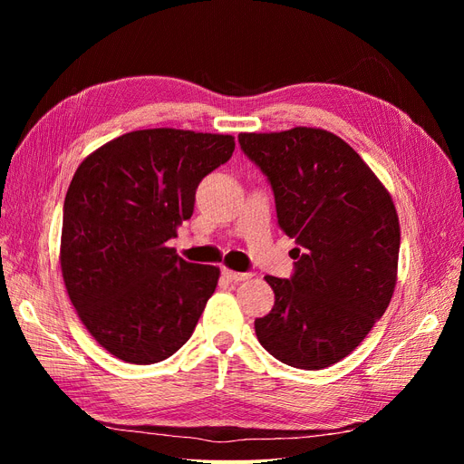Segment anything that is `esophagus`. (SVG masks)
Returning <instances> with one entry per match:
<instances>
[{
	"label": "esophagus",
	"mask_w": 464,
	"mask_h": 464,
	"mask_svg": "<svg viewBox=\"0 0 464 464\" xmlns=\"http://www.w3.org/2000/svg\"><path fill=\"white\" fill-rule=\"evenodd\" d=\"M222 275L227 276L228 280H232V283H244V280L254 276L251 273H237V271H232V269H222Z\"/></svg>",
	"instance_id": "obj_1"
}]
</instances>
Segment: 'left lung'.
<instances>
[{
    "label": "left lung",
    "instance_id": "8db88e82",
    "mask_svg": "<svg viewBox=\"0 0 464 464\" xmlns=\"http://www.w3.org/2000/svg\"><path fill=\"white\" fill-rule=\"evenodd\" d=\"M237 141L271 181L278 227L298 244L290 278L265 276L275 305L256 319L257 339L292 368H329L366 339L395 292V203L331 131L240 133Z\"/></svg>",
    "mask_w": 464,
    "mask_h": 464
}]
</instances>
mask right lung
I'll use <instances>...</instances> for the list:
<instances>
[{"label":"right lung","instance_id":"right-lung-1","mask_svg":"<svg viewBox=\"0 0 464 464\" xmlns=\"http://www.w3.org/2000/svg\"><path fill=\"white\" fill-rule=\"evenodd\" d=\"M234 147L232 135L139 130L79 164L63 203L62 275L82 325L110 354L145 366L188 343L220 269L178 257L168 240Z\"/></svg>","mask_w":464,"mask_h":464}]
</instances>
